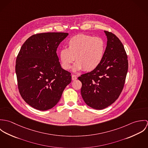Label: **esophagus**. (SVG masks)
<instances>
[{"instance_id":"esophagus-1","label":"esophagus","mask_w":148,"mask_h":148,"mask_svg":"<svg viewBox=\"0 0 148 148\" xmlns=\"http://www.w3.org/2000/svg\"><path fill=\"white\" fill-rule=\"evenodd\" d=\"M77 79V76L75 75H72V80H75Z\"/></svg>"}]
</instances>
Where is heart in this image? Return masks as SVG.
<instances>
[{
  "label": "heart",
  "mask_w": 148,
  "mask_h": 148,
  "mask_svg": "<svg viewBox=\"0 0 148 148\" xmlns=\"http://www.w3.org/2000/svg\"><path fill=\"white\" fill-rule=\"evenodd\" d=\"M68 48L59 52L61 65L64 69H69L75 61L76 71L84 69L92 71L97 68L103 61L106 49L103 39L86 34H78L69 39Z\"/></svg>",
  "instance_id": "heart-1"
}]
</instances>
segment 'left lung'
Instances as JSON below:
<instances>
[{"label":"left lung","instance_id":"obj_1","mask_svg":"<svg viewBox=\"0 0 148 148\" xmlns=\"http://www.w3.org/2000/svg\"><path fill=\"white\" fill-rule=\"evenodd\" d=\"M107 44L104 58L95 69L82 75L81 94L86 105L103 109L112 104L120 95L128 69L124 45L113 33L104 31Z\"/></svg>","mask_w":148,"mask_h":148}]
</instances>
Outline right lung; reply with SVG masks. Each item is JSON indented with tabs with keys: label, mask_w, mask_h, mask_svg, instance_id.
<instances>
[{
	"label": "right lung",
	"mask_w": 148,
	"mask_h": 148,
	"mask_svg": "<svg viewBox=\"0 0 148 148\" xmlns=\"http://www.w3.org/2000/svg\"><path fill=\"white\" fill-rule=\"evenodd\" d=\"M68 35L37 34L21 46L15 65L18 89L23 100L35 109L46 110L55 106L71 82V73L62 68L56 53Z\"/></svg>",
	"instance_id": "right-lung-1"
}]
</instances>
